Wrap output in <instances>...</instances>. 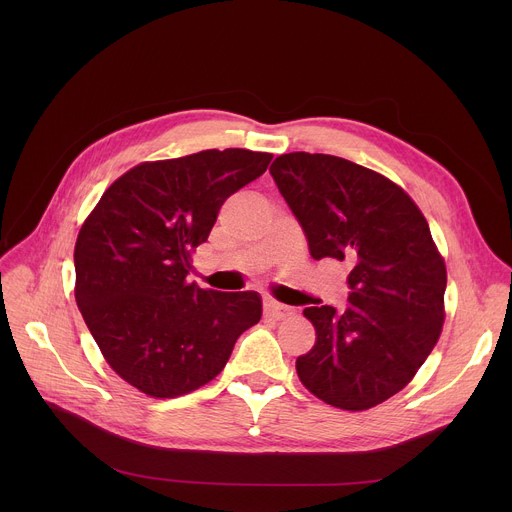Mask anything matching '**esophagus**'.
Instances as JSON below:
<instances>
[{"instance_id":"obj_1","label":"esophagus","mask_w":512,"mask_h":512,"mask_svg":"<svg viewBox=\"0 0 512 512\" xmlns=\"http://www.w3.org/2000/svg\"><path fill=\"white\" fill-rule=\"evenodd\" d=\"M263 308H265V314L271 316V318H275V320H281V318H285V316L294 314V312H291L289 306H283V304H279V302H275V300H265Z\"/></svg>"}]
</instances>
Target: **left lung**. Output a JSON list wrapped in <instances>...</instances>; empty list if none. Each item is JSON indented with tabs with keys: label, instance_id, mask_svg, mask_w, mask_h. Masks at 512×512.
I'll use <instances>...</instances> for the list:
<instances>
[{
	"label": "left lung",
	"instance_id": "1",
	"mask_svg": "<svg viewBox=\"0 0 512 512\" xmlns=\"http://www.w3.org/2000/svg\"><path fill=\"white\" fill-rule=\"evenodd\" d=\"M269 172L310 255L352 267L344 312L304 310L316 344L298 356V377L332 407L371 409L415 377L440 338L446 263L417 204L389 178L308 152L275 158Z\"/></svg>",
	"mask_w": 512,
	"mask_h": 512
}]
</instances>
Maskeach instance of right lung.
<instances>
[{"mask_svg":"<svg viewBox=\"0 0 512 512\" xmlns=\"http://www.w3.org/2000/svg\"><path fill=\"white\" fill-rule=\"evenodd\" d=\"M271 158L229 148L143 162L87 216L75 245L77 306L109 367L141 393L172 399L206 385L261 320L257 291L202 289L188 271L223 202Z\"/></svg>","mask_w":512,"mask_h":512,"instance_id":"right-lung-1","label":"right lung"}]
</instances>
